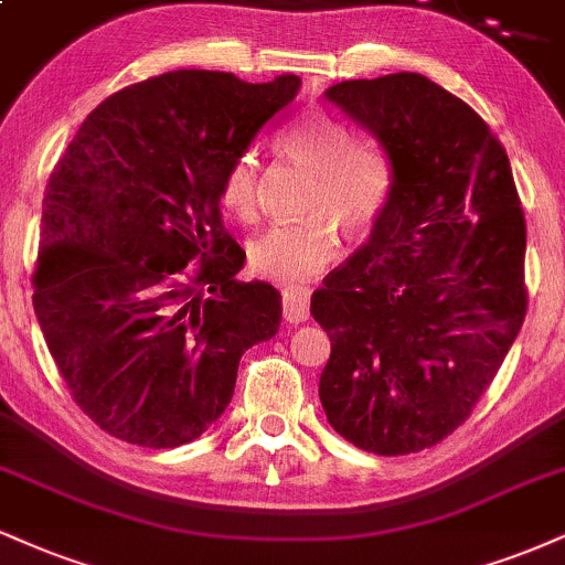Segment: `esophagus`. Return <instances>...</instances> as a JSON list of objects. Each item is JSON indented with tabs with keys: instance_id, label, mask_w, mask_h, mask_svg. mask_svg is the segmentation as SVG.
<instances>
[{
	"instance_id": "esophagus-1",
	"label": "esophagus",
	"mask_w": 565,
	"mask_h": 565,
	"mask_svg": "<svg viewBox=\"0 0 565 565\" xmlns=\"http://www.w3.org/2000/svg\"><path fill=\"white\" fill-rule=\"evenodd\" d=\"M284 295V318L287 323H302L310 316V289L302 284H287L281 289Z\"/></svg>"
}]
</instances>
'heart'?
Segmentation results:
<instances>
[{
  "label": "heart",
  "mask_w": 565,
  "mask_h": 565,
  "mask_svg": "<svg viewBox=\"0 0 565 565\" xmlns=\"http://www.w3.org/2000/svg\"><path fill=\"white\" fill-rule=\"evenodd\" d=\"M278 145L312 168L310 215L274 223L249 244L255 274L300 281L331 263L339 253V223L358 234L369 228L392 194V162L373 141H352L348 126L326 113H305ZM221 200L231 213L249 221L257 213V162L239 154L228 162Z\"/></svg>",
  "instance_id": "1"
}]
</instances>
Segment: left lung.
<instances>
[{
	"mask_svg": "<svg viewBox=\"0 0 565 565\" xmlns=\"http://www.w3.org/2000/svg\"><path fill=\"white\" fill-rule=\"evenodd\" d=\"M392 162L371 236L312 295L331 339L321 405L373 455L437 445L471 416L526 316L511 162L463 99L418 73L326 88Z\"/></svg>",
	"mask_w": 565,
	"mask_h": 565,
	"instance_id": "8db88e82",
	"label": "left lung"
}]
</instances>
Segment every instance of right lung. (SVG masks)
<instances>
[{
  "instance_id": "right-lung-1",
  "label": "right lung",
  "mask_w": 565,
  "mask_h": 565,
  "mask_svg": "<svg viewBox=\"0 0 565 565\" xmlns=\"http://www.w3.org/2000/svg\"><path fill=\"white\" fill-rule=\"evenodd\" d=\"M300 86L162 73L88 113L52 171L33 310L73 399L113 437L196 439L244 350L276 337L281 295L236 278L247 255L223 228L221 181Z\"/></svg>"
}]
</instances>
